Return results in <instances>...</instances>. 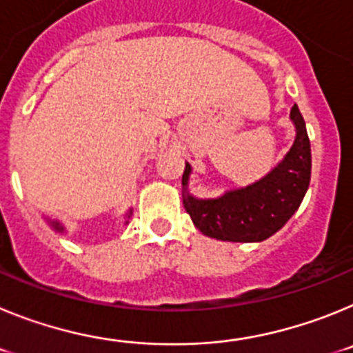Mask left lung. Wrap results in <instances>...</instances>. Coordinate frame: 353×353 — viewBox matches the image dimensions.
<instances>
[{"instance_id":"obj_1","label":"left lung","mask_w":353,"mask_h":353,"mask_svg":"<svg viewBox=\"0 0 353 353\" xmlns=\"http://www.w3.org/2000/svg\"><path fill=\"white\" fill-rule=\"evenodd\" d=\"M290 117L297 138L285 161L265 179L245 189L230 191L219 199L183 194V207L203 235L226 242H261L281 230L301 207L311 180V146L297 105H293ZM189 173L191 166L185 164L183 189Z\"/></svg>"}]
</instances>
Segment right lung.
<instances>
[{"instance_id":"obj_1","label":"right lung","mask_w":353,"mask_h":353,"mask_svg":"<svg viewBox=\"0 0 353 353\" xmlns=\"http://www.w3.org/2000/svg\"><path fill=\"white\" fill-rule=\"evenodd\" d=\"M130 214H132V212H129V217H130ZM52 226H54V230H58V232H63V228H61L58 223H52Z\"/></svg>"}]
</instances>
